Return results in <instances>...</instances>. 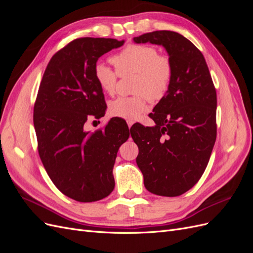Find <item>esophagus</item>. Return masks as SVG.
Here are the masks:
<instances>
[{"label": "esophagus", "mask_w": 253, "mask_h": 253, "mask_svg": "<svg viewBox=\"0 0 253 253\" xmlns=\"http://www.w3.org/2000/svg\"><path fill=\"white\" fill-rule=\"evenodd\" d=\"M126 124L128 127H131L134 125V120H126Z\"/></svg>", "instance_id": "34e87169"}]
</instances>
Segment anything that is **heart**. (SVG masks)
<instances>
[{
  "instance_id": "1",
  "label": "heart",
  "mask_w": 253,
  "mask_h": 253,
  "mask_svg": "<svg viewBox=\"0 0 253 253\" xmlns=\"http://www.w3.org/2000/svg\"><path fill=\"white\" fill-rule=\"evenodd\" d=\"M116 71L104 63L95 66V78L106 94L116 90L119 76L135 75L133 91L136 95L122 96L110 103V112L116 117L134 120L148 108L150 101L164 98L171 85L174 68L171 59L160 55L152 45L128 44L111 58Z\"/></svg>"
}]
</instances>
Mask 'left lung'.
<instances>
[{"instance_id":"left-lung-1","label":"left lung","mask_w":253,"mask_h":253,"mask_svg":"<svg viewBox=\"0 0 253 253\" xmlns=\"http://www.w3.org/2000/svg\"><path fill=\"white\" fill-rule=\"evenodd\" d=\"M134 41L163 45L174 68L169 90L149 115L155 126L139 124L131 132L140 148L136 163L151 193L178 196L200 180L209 163L216 139V90L202 51L180 34L157 30Z\"/></svg>"}]
</instances>
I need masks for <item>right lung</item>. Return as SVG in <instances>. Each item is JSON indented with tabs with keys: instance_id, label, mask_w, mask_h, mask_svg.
<instances>
[{
	"instance_id": "1",
	"label": "right lung",
	"mask_w": 253,
	"mask_h": 253,
	"mask_svg": "<svg viewBox=\"0 0 253 253\" xmlns=\"http://www.w3.org/2000/svg\"><path fill=\"white\" fill-rule=\"evenodd\" d=\"M125 41L79 38L58 50L44 72L34 106L38 152L61 192L81 203L100 201L115 187L113 168L127 126L112 118L86 132V121L104 116L106 103L95 78L98 59Z\"/></svg>"
}]
</instances>
